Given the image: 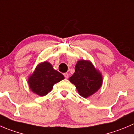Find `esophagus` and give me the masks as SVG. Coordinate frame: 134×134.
I'll list each match as a JSON object with an SVG mask.
<instances>
[{
    "label": "esophagus",
    "mask_w": 134,
    "mask_h": 134,
    "mask_svg": "<svg viewBox=\"0 0 134 134\" xmlns=\"http://www.w3.org/2000/svg\"><path fill=\"white\" fill-rule=\"evenodd\" d=\"M63 75H64V76H65V79H68V78H69V74L67 73V72H65V73H64V74H63Z\"/></svg>",
    "instance_id": "esophagus-1"
}]
</instances>
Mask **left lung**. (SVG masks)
<instances>
[{"label": "left lung", "instance_id": "obj_1", "mask_svg": "<svg viewBox=\"0 0 134 134\" xmlns=\"http://www.w3.org/2000/svg\"><path fill=\"white\" fill-rule=\"evenodd\" d=\"M76 86L79 94L84 98L97 92L103 84V76L89 60L80 59L76 63L75 71L69 79Z\"/></svg>", "mask_w": 134, "mask_h": 134}]
</instances>
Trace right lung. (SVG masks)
I'll list each match as a JSON object with an SVG mask.
<instances>
[{
	"label": "right lung",
	"mask_w": 134,
	"mask_h": 134,
	"mask_svg": "<svg viewBox=\"0 0 134 134\" xmlns=\"http://www.w3.org/2000/svg\"><path fill=\"white\" fill-rule=\"evenodd\" d=\"M65 79L64 76L54 69L48 62H41L28 78L31 90L39 96L47 95L52 90L55 84Z\"/></svg>",
	"instance_id": "1"
}]
</instances>
